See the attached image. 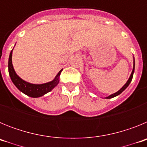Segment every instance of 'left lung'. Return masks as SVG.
<instances>
[{
    "mask_svg": "<svg viewBox=\"0 0 147 147\" xmlns=\"http://www.w3.org/2000/svg\"><path fill=\"white\" fill-rule=\"evenodd\" d=\"M134 71H135V59H134V63H133V69H132V73H131V75H130V76H129V80H127V82H126L125 85H124V86L122 87V88H121L120 90H119V91H117V92H116V93H113V94L110 95V96H109L106 97V98H113V97H115V96H118V95L121 94V93L122 92L124 91V90H125L126 88H127V87L129 86V83H130L131 81H132V76H133V74H134Z\"/></svg>",
    "mask_w": 147,
    "mask_h": 147,
    "instance_id": "1",
    "label": "left lung"
}]
</instances>
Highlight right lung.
Returning <instances> with one entry per match:
<instances>
[{
	"label": "right lung",
	"mask_w": 147,
	"mask_h": 147,
	"mask_svg": "<svg viewBox=\"0 0 147 147\" xmlns=\"http://www.w3.org/2000/svg\"><path fill=\"white\" fill-rule=\"evenodd\" d=\"M12 50L10 52L9 57V63H8L9 74L10 78H11L12 82L14 83V85L22 93L27 95L28 96L32 97V98H37V97L42 96L43 95L46 94L47 93L50 92L51 90H52L58 85V83L59 82V76H60L62 69L59 71V72L56 76L54 80H52L51 82H49L41 84V85L32 84V83L27 82L22 80L21 78L19 77L17 75L15 70H14V67H13L12 62H11Z\"/></svg>",
	"instance_id": "add662e5"
}]
</instances>
